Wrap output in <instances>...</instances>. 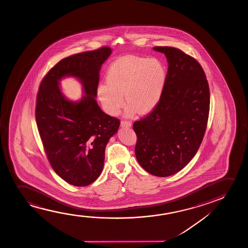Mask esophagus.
<instances>
[{
    "mask_svg": "<svg viewBox=\"0 0 248 248\" xmlns=\"http://www.w3.org/2000/svg\"><path fill=\"white\" fill-rule=\"evenodd\" d=\"M131 122H129V121H126V120H122L121 121V126L122 127H124V128H127V127H131Z\"/></svg>",
    "mask_w": 248,
    "mask_h": 248,
    "instance_id": "34e87169",
    "label": "esophagus"
}]
</instances>
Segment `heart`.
Masks as SVG:
<instances>
[{
	"mask_svg": "<svg viewBox=\"0 0 248 248\" xmlns=\"http://www.w3.org/2000/svg\"><path fill=\"white\" fill-rule=\"evenodd\" d=\"M167 79L162 61L156 58L127 56L116 60L109 67L105 85H99L97 94L106 112L118 113L124 95L127 113L152 112L159 103Z\"/></svg>",
	"mask_w": 248,
	"mask_h": 248,
	"instance_id": "b5f03b06",
	"label": "heart"
}]
</instances>
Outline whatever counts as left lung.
Returning a JSON list of instances; mask_svg holds the SVG:
<instances>
[{"label": "left lung", "mask_w": 248, "mask_h": 248, "mask_svg": "<svg viewBox=\"0 0 248 248\" xmlns=\"http://www.w3.org/2000/svg\"><path fill=\"white\" fill-rule=\"evenodd\" d=\"M169 62L159 103L137 120L136 159L144 170L158 177L179 172L193 158L207 129L210 92L200 63L180 49L155 46Z\"/></svg>", "instance_id": "obj_1"}]
</instances>
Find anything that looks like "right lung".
Segmentation results:
<instances>
[{
  "instance_id": "1",
  "label": "right lung",
  "mask_w": 248,
  "mask_h": 248,
  "mask_svg": "<svg viewBox=\"0 0 248 248\" xmlns=\"http://www.w3.org/2000/svg\"><path fill=\"white\" fill-rule=\"evenodd\" d=\"M112 53L108 46L62 59L51 68L39 87L35 119L45 153L51 168L75 186L93 183L102 173L105 148L119 129L120 120L99 108V71ZM71 75L81 79L85 95L78 103L68 101L58 81Z\"/></svg>"
}]
</instances>
